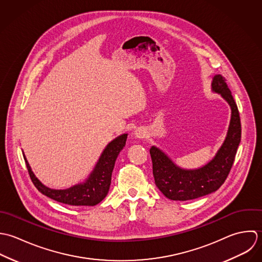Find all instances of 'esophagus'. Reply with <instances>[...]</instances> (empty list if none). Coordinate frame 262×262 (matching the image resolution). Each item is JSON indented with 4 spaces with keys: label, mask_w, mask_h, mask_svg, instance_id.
Here are the masks:
<instances>
[{
    "label": "esophagus",
    "mask_w": 262,
    "mask_h": 262,
    "mask_svg": "<svg viewBox=\"0 0 262 262\" xmlns=\"http://www.w3.org/2000/svg\"><path fill=\"white\" fill-rule=\"evenodd\" d=\"M147 135V132L144 127H138L136 130H135V136L136 138L138 139H144Z\"/></svg>",
    "instance_id": "34e87169"
}]
</instances>
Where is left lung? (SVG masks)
<instances>
[{
	"instance_id": "obj_1",
	"label": "left lung",
	"mask_w": 262,
	"mask_h": 262,
	"mask_svg": "<svg viewBox=\"0 0 262 262\" xmlns=\"http://www.w3.org/2000/svg\"><path fill=\"white\" fill-rule=\"evenodd\" d=\"M211 91L220 94L231 107V119L227 136L214 157L196 169L177 166L162 150L152 146L153 175L160 191L171 201H189L217 190L225 182L234 163L241 141V122L237 104L221 75H214Z\"/></svg>"
}]
</instances>
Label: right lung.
<instances>
[{
    "mask_svg": "<svg viewBox=\"0 0 262 262\" xmlns=\"http://www.w3.org/2000/svg\"><path fill=\"white\" fill-rule=\"evenodd\" d=\"M126 138L127 134H123L111 141L106 146L89 177L84 182L67 189H53L42 184L32 172L25 155L24 160L33 184L42 194L58 203L70 206L92 207L99 204L108 193L114 164L118 154L125 146Z\"/></svg>",
    "mask_w": 262,
    "mask_h": 262,
    "instance_id": "1",
    "label": "right lung"
}]
</instances>
